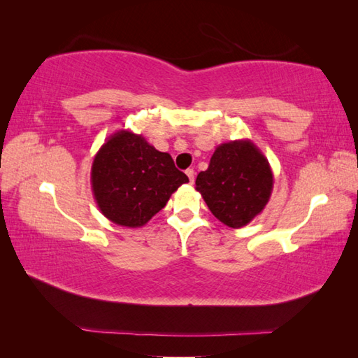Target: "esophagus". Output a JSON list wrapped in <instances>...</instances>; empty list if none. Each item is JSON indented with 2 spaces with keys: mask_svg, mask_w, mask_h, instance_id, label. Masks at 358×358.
Returning <instances> with one entry per match:
<instances>
[{
  "mask_svg": "<svg viewBox=\"0 0 358 358\" xmlns=\"http://www.w3.org/2000/svg\"><path fill=\"white\" fill-rule=\"evenodd\" d=\"M185 173H187V176L189 179V184H194V170L193 169H188Z\"/></svg>",
  "mask_w": 358,
  "mask_h": 358,
  "instance_id": "34e87169",
  "label": "esophagus"
}]
</instances>
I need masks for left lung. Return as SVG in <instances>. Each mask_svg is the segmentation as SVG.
Segmentation results:
<instances>
[{"instance_id":"left-lung-1","label":"left lung","mask_w":358,"mask_h":358,"mask_svg":"<svg viewBox=\"0 0 358 358\" xmlns=\"http://www.w3.org/2000/svg\"><path fill=\"white\" fill-rule=\"evenodd\" d=\"M274 174L268 159L250 139L220 144L210 165L196 178V189L214 217L242 228L259 216L273 193Z\"/></svg>"}]
</instances>
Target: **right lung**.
<instances>
[{
	"label": "right lung",
	"instance_id": "1",
	"mask_svg": "<svg viewBox=\"0 0 358 358\" xmlns=\"http://www.w3.org/2000/svg\"><path fill=\"white\" fill-rule=\"evenodd\" d=\"M90 182L98 208L110 222L141 228L188 178L142 134L119 130L94 155Z\"/></svg>",
	"mask_w": 358,
	"mask_h": 358
}]
</instances>
